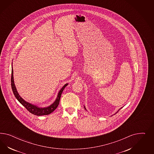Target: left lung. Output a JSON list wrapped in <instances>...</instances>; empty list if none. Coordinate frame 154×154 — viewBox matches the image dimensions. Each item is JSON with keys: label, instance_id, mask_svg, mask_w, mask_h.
I'll list each match as a JSON object with an SVG mask.
<instances>
[{"label": "left lung", "instance_id": "8db88e82", "mask_svg": "<svg viewBox=\"0 0 154 154\" xmlns=\"http://www.w3.org/2000/svg\"><path fill=\"white\" fill-rule=\"evenodd\" d=\"M121 108H120V109H121ZM85 109H86V108H85ZM120 109H119V110H118V111H117V112H116V113H117V112H119V111H120ZM116 113H115V114H116Z\"/></svg>", "mask_w": 154, "mask_h": 154}]
</instances>
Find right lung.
<instances>
[{
    "mask_svg": "<svg viewBox=\"0 0 154 154\" xmlns=\"http://www.w3.org/2000/svg\"><path fill=\"white\" fill-rule=\"evenodd\" d=\"M13 69H12V75H11V87L13 91V93L14 94V96L16 98L19 100V102L23 106L26 108L29 112H30L33 115H37V116H42V115H47L50 114L51 113L53 112L56 108L57 107L60 99L61 95L63 93V91L65 89V87L68 85V84H65V85L61 88L60 90L59 91L57 97L56 98L55 101L53 104H52L51 106L49 107L46 108H39L25 101L23 98H21L19 93H17V91L15 87V85L14 84V75H13Z\"/></svg>",
    "mask_w": 154,
    "mask_h": 154,
    "instance_id": "right-lung-1",
    "label": "right lung"
}]
</instances>
